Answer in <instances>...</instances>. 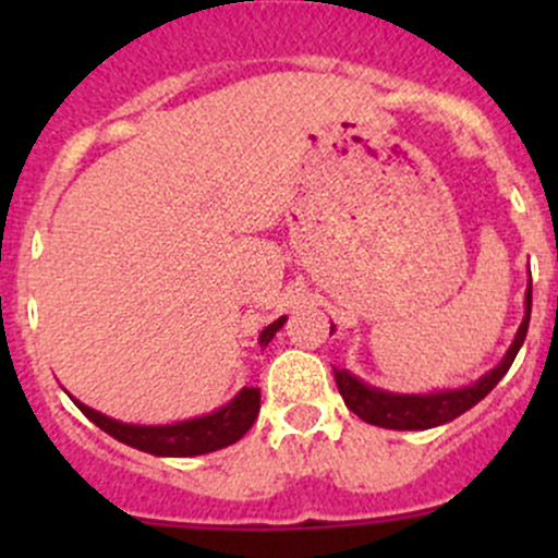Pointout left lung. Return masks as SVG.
Here are the masks:
<instances>
[{"instance_id":"8db88e82","label":"left lung","mask_w":558,"mask_h":558,"mask_svg":"<svg viewBox=\"0 0 558 558\" xmlns=\"http://www.w3.org/2000/svg\"><path fill=\"white\" fill-rule=\"evenodd\" d=\"M529 313H532V283L526 289V313L515 331L513 345L508 348L502 362L492 369V373L483 375L477 384L464 386V388H448V391H432V393H391L384 388H375L362 384L356 375H351L348 369H335L337 388H340L342 399H345L348 410L359 415L362 421L373 426H384V429H432V426L448 424V421L459 418L461 413H466L470 408H475L499 380L505 378V373L513 364L515 353L526 340L529 329ZM335 329V326H331Z\"/></svg>"}]
</instances>
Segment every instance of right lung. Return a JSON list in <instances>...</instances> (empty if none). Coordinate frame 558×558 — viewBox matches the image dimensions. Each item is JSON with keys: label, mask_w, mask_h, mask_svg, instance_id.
Listing matches in <instances>:
<instances>
[{"label": "right lung", "mask_w": 558, "mask_h": 558, "mask_svg": "<svg viewBox=\"0 0 558 558\" xmlns=\"http://www.w3.org/2000/svg\"><path fill=\"white\" fill-rule=\"evenodd\" d=\"M286 324L283 318L272 320L269 326H264V331L258 335V345L267 348L269 340L275 337V331ZM77 408L83 410L88 421L105 429L107 435L116 437L118 442H126V446L137 448V451L154 453V456H202L213 453L218 448H227L232 442H238L247 429L256 421L258 408H262V391L258 388H243L232 402H227L223 408L213 410V413L199 415V418L178 421V424H165V426H143V424H123V421L107 418V415L97 413L88 404L77 402Z\"/></svg>", "instance_id": "obj_1"}]
</instances>
